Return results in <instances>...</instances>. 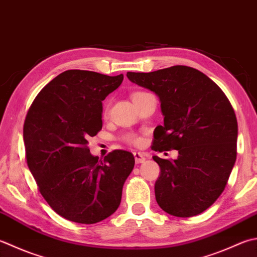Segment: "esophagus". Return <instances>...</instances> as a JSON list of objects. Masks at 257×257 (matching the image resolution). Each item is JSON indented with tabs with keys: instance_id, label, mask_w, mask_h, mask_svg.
I'll return each instance as SVG.
<instances>
[{
	"instance_id": "34e87169",
	"label": "esophagus",
	"mask_w": 257,
	"mask_h": 257,
	"mask_svg": "<svg viewBox=\"0 0 257 257\" xmlns=\"http://www.w3.org/2000/svg\"><path fill=\"white\" fill-rule=\"evenodd\" d=\"M135 156V160L137 164H142L146 160V155L144 153H134Z\"/></svg>"
}]
</instances>
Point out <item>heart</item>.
Here are the masks:
<instances>
[{
	"mask_svg": "<svg viewBox=\"0 0 257 257\" xmlns=\"http://www.w3.org/2000/svg\"><path fill=\"white\" fill-rule=\"evenodd\" d=\"M140 93H144V92H136V93L133 94V98L136 97V95L140 94ZM108 110H109V104L105 103L104 107H103V114L104 115L108 113ZM124 139L127 140L129 144H132V145H139L140 143H142V139H140L139 137H137V136H135V135H127V136H125Z\"/></svg>",
	"mask_w": 257,
	"mask_h": 257,
	"instance_id": "obj_1",
	"label": "heart"
}]
</instances>
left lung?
<instances>
[{"label": "left lung", "instance_id": "left-lung-1", "mask_svg": "<svg viewBox=\"0 0 257 257\" xmlns=\"http://www.w3.org/2000/svg\"><path fill=\"white\" fill-rule=\"evenodd\" d=\"M127 77L160 100L164 124L155 129L152 149L178 150L175 160L153 157L160 167L158 205L176 217L203 213L224 192L236 160L238 128L229 100L207 75L186 65Z\"/></svg>", "mask_w": 257, "mask_h": 257}]
</instances>
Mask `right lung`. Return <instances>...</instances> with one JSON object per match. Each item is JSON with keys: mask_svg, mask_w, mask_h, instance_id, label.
Here are the masks:
<instances>
[{"mask_svg": "<svg viewBox=\"0 0 257 257\" xmlns=\"http://www.w3.org/2000/svg\"><path fill=\"white\" fill-rule=\"evenodd\" d=\"M122 80L68 70L39 92L25 118L30 172L51 208L71 222L94 224L112 215L134 169L132 153L113 150L99 160L87 146L102 128V101Z\"/></svg>", "mask_w": 257, "mask_h": 257, "instance_id": "right-lung-1", "label": "right lung"}]
</instances>
